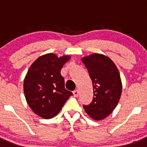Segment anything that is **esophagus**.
Segmentation results:
<instances>
[{
  "mask_svg": "<svg viewBox=\"0 0 147 147\" xmlns=\"http://www.w3.org/2000/svg\"><path fill=\"white\" fill-rule=\"evenodd\" d=\"M73 95L75 96V97H78V95H79V91L77 90L73 91Z\"/></svg>",
  "mask_w": 147,
  "mask_h": 147,
  "instance_id": "obj_1",
  "label": "esophagus"
}]
</instances>
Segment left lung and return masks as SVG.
Segmentation results:
<instances>
[{
  "instance_id": "obj_1",
  "label": "left lung",
  "mask_w": 147,
  "mask_h": 147,
  "mask_svg": "<svg viewBox=\"0 0 147 147\" xmlns=\"http://www.w3.org/2000/svg\"><path fill=\"white\" fill-rule=\"evenodd\" d=\"M81 60L88 70L94 93L92 103L83 107L92 119L102 120L119 103L122 90L119 72L115 63L103 54L93 53Z\"/></svg>"
}]
</instances>
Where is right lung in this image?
<instances>
[{
	"label": "right lung",
	"instance_id": "add662e5",
	"mask_svg": "<svg viewBox=\"0 0 147 147\" xmlns=\"http://www.w3.org/2000/svg\"><path fill=\"white\" fill-rule=\"evenodd\" d=\"M71 58L69 55L58 57L54 53L40 56L30 65L24 79L26 102L32 112L43 119L58 115L72 93L65 88L60 74L62 67Z\"/></svg>",
	"mask_w": 147,
	"mask_h": 147
}]
</instances>
